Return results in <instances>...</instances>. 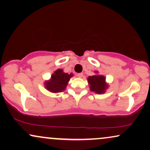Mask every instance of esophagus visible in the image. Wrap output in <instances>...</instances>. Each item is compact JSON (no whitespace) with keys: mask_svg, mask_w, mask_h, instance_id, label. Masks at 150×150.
Segmentation results:
<instances>
[{"mask_svg":"<svg viewBox=\"0 0 150 150\" xmlns=\"http://www.w3.org/2000/svg\"><path fill=\"white\" fill-rule=\"evenodd\" d=\"M77 76L79 77V78H81V77H83V73H78L77 75Z\"/></svg>","mask_w":150,"mask_h":150,"instance_id":"1","label":"esophagus"}]
</instances>
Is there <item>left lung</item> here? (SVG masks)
Instances as JSON below:
<instances>
[{
    "label": "left lung",
    "mask_w": 150,
    "mask_h": 150,
    "mask_svg": "<svg viewBox=\"0 0 150 150\" xmlns=\"http://www.w3.org/2000/svg\"><path fill=\"white\" fill-rule=\"evenodd\" d=\"M95 73L96 75L89 76L87 78L90 90L97 94L105 93L109 87V85L106 82V77L98 74L97 71H95Z\"/></svg>",
    "instance_id": "left-lung-1"
}]
</instances>
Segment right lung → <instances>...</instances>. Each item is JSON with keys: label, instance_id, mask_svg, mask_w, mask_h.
Masks as SVG:
<instances>
[{"label": "right lung", "instance_id": "right-lung-1", "mask_svg": "<svg viewBox=\"0 0 150 150\" xmlns=\"http://www.w3.org/2000/svg\"><path fill=\"white\" fill-rule=\"evenodd\" d=\"M73 76V73H64L63 69H59L54 71L49 80L45 81L44 86L51 93L62 92L65 91L70 79Z\"/></svg>", "mask_w": 150, "mask_h": 150}]
</instances>
